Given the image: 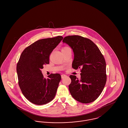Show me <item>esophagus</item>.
I'll return each instance as SVG.
<instances>
[{
  "label": "esophagus",
  "mask_w": 128,
  "mask_h": 128,
  "mask_svg": "<svg viewBox=\"0 0 128 128\" xmlns=\"http://www.w3.org/2000/svg\"><path fill=\"white\" fill-rule=\"evenodd\" d=\"M66 76H67V75H65V74H62V75H61V78L63 79V78H64V77H66Z\"/></svg>",
  "instance_id": "obj_1"
}]
</instances>
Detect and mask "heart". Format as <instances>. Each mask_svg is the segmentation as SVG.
Segmentation results:
<instances>
[{"label":"heart","mask_w":128,"mask_h":128,"mask_svg":"<svg viewBox=\"0 0 128 128\" xmlns=\"http://www.w3.org/2000/svg\"><path fill=\"white\" fill-rule=\"evenodd\" d=\"M67 48H68V47H64V48H63L62 49Z\"/></svg>","instance_id":"heart-1"}]
</instances>
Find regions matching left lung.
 Segmentation results:
<instances>
[{
  "instance_id": "obj_1",
  "label": "left lung",
  "mask_w": 128,
  "mask_h": 128,
  "mask_svg": "<svg viewBox=\"0 0 128 128\" xmlns=\"http://www.w3.org/2000/svg\"><path fill=\"white\" fill-rule=\"evenodd\" d=\"M74 53L72 67L81 68L80 78L70 75L69 91L76 100L82 103L94 102L103 90L106 81V63L103 55L91 40L79 36L64 37Z\"/></svg>"
}]
</instances>
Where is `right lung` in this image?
<instances>
[{
	"label": "right lung",
	"instance_id": "add662e5",
	"mask_svg": "<svg viewBox=\"0 0 128 128\" xmlns=\"http://www.w3.org/2000/svg\"><path fill=\"white\" fill-rule=\"evenodd\" d=\"M63 39L61 36L39 40L22 52L17 65L18 83L22 93L32 103L42 105L55 98L61 79L58 73L44 77L41 70L48 64L49 56Z\"/></svg>",
	"mask_w": 128,
	"mask_h": 128
}]
</instances>
